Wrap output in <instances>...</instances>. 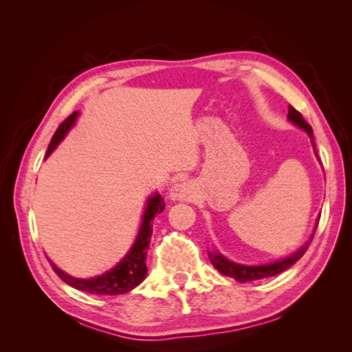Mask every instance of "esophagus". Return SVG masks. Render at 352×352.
I'll return each mask as SVG.
<instances>
[{
	"label": "esophagus",
	"instance_id": "esophagus-1",
	"mask_svg": "<svg viewBox=\"0 0 352 352\" xmlns=\"http://www.w3.org/2000/svg\"><path fill=\"white\" fill-rule=\"evenodd\" d=\"M194 188L189 183H180L175 184L174 189L170 190L172 200H180V201H189L194 199Z\"/></svg>",
	"mask_w": 352,
	"mask_h": 352
}]
</instances>
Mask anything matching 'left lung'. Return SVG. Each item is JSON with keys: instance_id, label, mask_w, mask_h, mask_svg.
Instances as JSON below:
<instances>
[{"instance_id": "left-lung-1", "label": "left lung", "mask_w": 352, "mask_h": 352, "mask_svg": "<svg viewBox=\"0 0 352 352\" xmlns=\"http://www.w3.org/2000/svg\"><path fill=\"white\" fill-rule=\"evenodd\" d=\"M287 119L290 122H294L295 126H298L300 129L305 130V132L311 136L312 138V127L309 126V124L305 121V118L301 116V113L295 110L294 107L289 105V115ZM314 144V141H312ZM318 220L317 219V225H318ZM315 230H317V226H315ZM314 239V234L311 236V239H309L305 245H302L298 252H295L294 254L287 256V258H284L281 261H276V262H272V264H264V265H242V264H236L233 261H228L226 258H223L222 254L217 253V252H208V256H210V261L211 264L216 267V269L222 273L225 276H230V278H234L236 281L239 283H248V281H256V279H262V278H270V276H276L279 273L287 270L289 267H292L295 264V262L301 258L302 254L306 253V250L311 245V242Z\"/></svg>"}]
</instances>
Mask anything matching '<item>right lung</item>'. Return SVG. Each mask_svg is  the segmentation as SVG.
Instances as JSON below:
<instances>
[{
    "instance_id": "1",
    "label": "right lung",
    "mask_w": 352,
    "mask_h": 352,
    "mask_svg": "<svg viewBox=\"0 0 352 352\" xmlns=\"http://www.w3.org/2000/svg\"><path fill=\"white\" fill-rule=\"evenodd\" d=\"M77 116H79V113L74 111L73 115H69L60 124V126H58V129L56 130V133L50 142V147H47L46 158L50 157L52 151L58 146V142L65 138V135L68 133V130L74 126ZM164 208H166L164 199L160 194H155L147 200L144 216H142V222L140 226V233L136 236V241L133 242L132 248L129 250V253L124 256V258L119 261L111 270L102 273L100 276H94L90 279L69 276L68 273H65L58 269L54 262H51L52 270L57 273V276L60 278L62 281L71 285V287L82 292H88V294L121 295V294H126V292H130L132 289H135L136 285L141 284L142 279H144L147 275L146 258H147L148 242H151V236H152V220L155 219V214L163 212Z\"/></svg>"
}]
</instances>
